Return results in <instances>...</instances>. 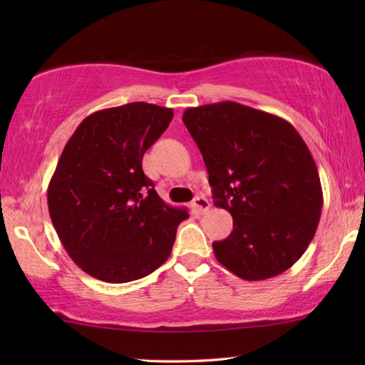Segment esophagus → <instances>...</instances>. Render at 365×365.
<instances>
[{
  "instance_id": "esophagus-1",
  "label": "esophagus",
  "mask_w": 365,
  "mask_h": 365,
  "mask_svg": "<svg viewBox=\"0 0 365 365\" xmlns=\"http://www.w3.org/2000/svg\"><path fill=\"white\" fill-rule=\"evenodd\" d=\"M192 205H195L197 213H205L210 208V202L204 196H196L195 200H192Z\"/></svg>"
}]
</instances>
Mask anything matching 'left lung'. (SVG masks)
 <instances>
[{
  "mask_svg": "<svg viewBox=\"0 0 365 365\" xmlns=\"http://www.w3.org/2000/svg\"><path fill=\"white\" fill-rule=\"evenodd\" d=\"M208 173L215 205L234 230L213 243L238 277L263 281L298 262L319 226L323 192L306 143L292 123L235 102L188 108L182 118Z\"/></svg>",
  "mask_w": 365,
  "mask_h": 365,
  "instance_id": "1",
  "label": "left lung"
}]
</instances>
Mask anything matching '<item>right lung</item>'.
<instances>
[{"label":"right lung","mask_w":365,"mask_h":365,"mask_svg":"<svg viewBox=\"0 0 365 365\" xmlns=\"http://www.w3.org/2000/svg\"><path fill=\"white\" fill-rule=\"evenodd\" d=\"M173 110L135 102L92 113L68 139L48 185L61 243L84 273L111 284L141 279L173 251L187 208L165 204L144 174L145 150Z\"/></svg>","instance_id":"right-lung-1"}]
</instances>
